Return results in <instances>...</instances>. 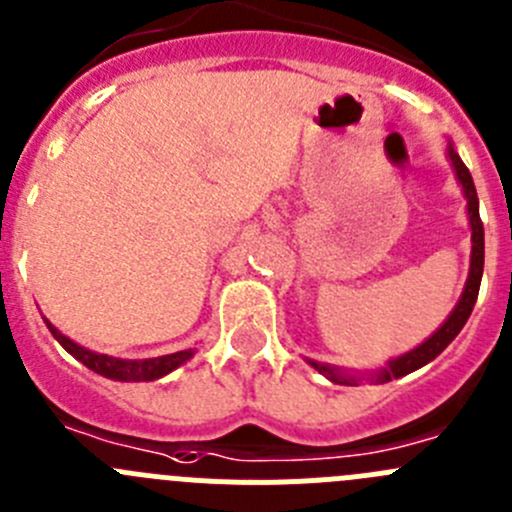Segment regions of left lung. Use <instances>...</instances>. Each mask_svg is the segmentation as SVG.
Returning a JSON list of instances; mask_svg holds the SVG:
<instances>
[{
	"label": "left lung",
	"instance_id": "left-lung-1",
	"mask_svg": "<svg viewBox=\"0 0 512 512\" xmlns=\"http://www.w3.org/2000/svg\"><path fill=\"white\" fill-rule=\"evenodd\" d=\"M447 157L452 162L454 172H457V180L462 185L464 198H467V215H470V225H472V256H470V276H467V284H464V292L459 297L457 307L452 309V314L447 317L442 327H439L429 340H424L419 348L409 350V353H403L401 358L391 360L386 368L375 370L370 373V381L375 383H388L391 378H401V375H409L414 370H419L421 365L431 363V360L437 358L444 348H447L449 342L459 335V330L464 327V322L470 320L472 307L477 302V292H480V281H482V266H485V228H482V220H480V200H477V190H475V182H472L470 170L464 167V162L459 159V154L454 152V147L449 144L447 147ZM314 370H320L322 375H327L332 383H342V386H355L360 378L350 373H342L340 368H332V365H322V363H314L309 360Z\"/></svg>",
	"mask_w": 512,
	"mask_h": 512
}]
</instances>
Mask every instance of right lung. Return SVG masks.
Returning <instances> with one entry per match:
<instances>
[{
  "label": "right lung",
  "instance_id": "add662e5",
  "mask_svg": "<svg viewBox=\"0 0 512 512\" xmlns=\"http://www.w3.org/2000/svg\"><path fill=\"white\" fill-rule=\"evenodd\" d=\"M48 330L53 332L55 340L73 355L75 360H81L86 368H91L93 373L103 375V378H111V381H157L162 375L172 373L175 368H180L182 363L195 355V350H180V353H172V355H159V358H147V360H121L114 358V355H103V353H93V350L81 348L78 342H73L70 337H65L58 327L53 325L50 320H45Z\"/></svg>",
  "mask_w": 512,
  "mask_h": 512
}]
</instances>
